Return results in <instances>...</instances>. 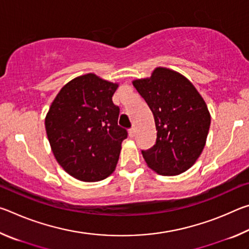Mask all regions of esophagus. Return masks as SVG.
<instances>
[{
  "label": "esophagus",
  "mask_w": 249,
  "mask_h": 249,
  "mask_svg": "<svg viewBox=\"0 0 249 249\" xmlns=\"http://www.w3.org/2000/svg\"><path fill=\"white\" fill-rule=\"evenodd\" d=\"M128 135H129V137H134V135H135V128L134 127L128 129Z\"/></svg>",
  "instance_id": "obj_1"
}]
</instances>
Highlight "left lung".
I'll use <instances>...</instances> for the list:
<instances>
[{
    "label": "left lung",
    "instance_id": "left-lung-1",
    "mask_svg": "<svg viewBox=\"0 0 249 249\" xmlns=\"http://www.w3.org/2000/svg\"><path fill=\"white\" fill-rule=\"evenodd\" d=\"M133 84L153 112L157 130L155 145L142 150L146 163L162 176L187 171L208 137L211 116L204 100L187 78L167 68Z\"/></svg>",
    "mask_w": 249,
    "mask_h": 249
}]
</instances>
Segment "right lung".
<instances>
[{
    "instance_id": "right-lung-1",
    "label": "right lung",
    "mask_w": 249,
    "mask_h": 249,
    "mask_svg": "<svg viewBox=\"0 0 249 249\" xmlns=\"http://www.w3.org/2000/svg\"><path fill=\"white\" fill-rule=\"evenodd\" d=\"M117 84L88 73L59 91L45 120L52 150L73 178L95 182L114 171L127 130L117 124Z\"/></svg>"
}]
</instances>
